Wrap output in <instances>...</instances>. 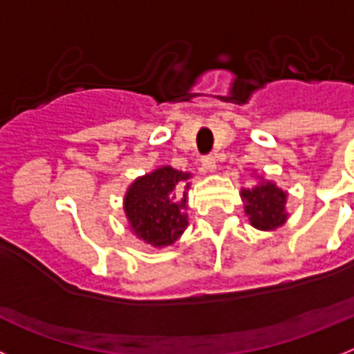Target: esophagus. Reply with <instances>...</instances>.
Returning a JSON list of instances; mask_svg holds the SVG:
<instances>
[{
	"label": "esophagus",
	"mask_w": 354,
	"mask_h": 354,
	"mask_svg": "<svg viewBox=\"0 0 354 354\" xmlns=\"http://www.w3.org/2000/svg\"><path fill=\"white\" fill-rule=\"evenodd\" d=\"M202 167H204L205 171H214L216 170L214 156H204V158H202Z\"/></svg>",
	"instance_id": "1"
}]
</instances>
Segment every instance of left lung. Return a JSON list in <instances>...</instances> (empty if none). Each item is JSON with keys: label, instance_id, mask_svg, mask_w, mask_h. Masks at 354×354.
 I'll use <instances>...</instances> for the list:
<instances>
[{"label": "left lung", "instance_id": "8db88e82", "mask_svg": "<svg viewBox=\"0 0 354 354\" xmlns=\"http://www.w3.org/2000/svg\"><path fill=\"white\" fill-rule=\"evenodd\" d=\"M241 198L245 202V212L248 214L250 223L259 230H274L287 221V193L271 180L241 189Z\"/></svg>", "mask_w": 354, "mask_h": 354}]
</instances>
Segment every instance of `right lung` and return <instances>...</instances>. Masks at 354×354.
Listing matches in <instances>:
<instances>
[{
  "instance_id": "add662e5",
  "label": "right lung",
  "mask_w": 354,
  "mask_h": 354,
  "mask_svg": "<svg viewBox=\"0 0 354 354\" xmlns=\"http://www.w3.org/2000/svg\"><path fill=\"white\" fill-rule=\"evenodd\" d=\"M192 174L161 167L152 174L138 177L129 186L124 198V211L131 230L152 246H168L183 236L187 227L186 192ZM183 198L180 199V196Z\"/></svg>"
}]
</instances>
